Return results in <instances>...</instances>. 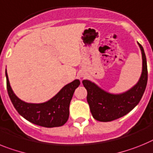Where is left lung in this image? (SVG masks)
<instances>
[{"mask_svg":"<svg viewBox=\"0 0 153 153\" xmlns=\"http://www.w3.org/2000/svg\"><path fill=\"white\" fill-rule=\"evenodd\" d=\"M139 44L143 56V71L139 82L131 89L122 94H111L88 80L82 84L87 90V102L93 118L100 122H111L132 111L139 104L146 90L148 80L146 58L143 46Z\"/></svg>","mask_w":153,"mask_h":153,"instance_id":"obj_1","label":"left lung"}]
</instances>
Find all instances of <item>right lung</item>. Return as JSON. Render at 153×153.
<instances>
[{
  "label": "right lung",
  "instance_id": "1",
  "mask_svg": "<svg viewBox=\"0 0 153 153\" xmlns=\"http://www.w3.org/2000/svg\"><path fill=\"white\" fill-rule=\"evenodd\" d=\"M7 89L13 105L18 113L30 123L46 128L62 126L69 117V105L80 81L76 79L66 85L52 99L44 103L33 104L23 102L11 89L6 70Z\"/></svg>",
  "mask_w": 153,
  "mask_h": 153
}]
</instances>
